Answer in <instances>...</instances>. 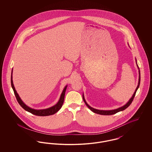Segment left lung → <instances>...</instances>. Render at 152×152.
Here are the masks:
<instances>
[{"label": "left lung", "instance_id": "obj_1", "mask_svg": "<svg viewBox=\"0 0 152 152\" xmlns=\"http://www.w3.org/2000/svg\"><path fill=\"white\" fill-rule=\"evenodd\" d=\"M136 63H137V61H136ZM137 65L138 68V69H139V67H138V66L137 63ZM138 72H139V79H138V83L137 87L136 88V89L135 90V92H134V93L133 94V96H132V97H131V99H130V100H129V101H128V102H127L125 105H124V106L121 107H120V108H118L116 109H114V110H103L96 109L92 108L91 107H90V106L87 104V102H86V100H85V99H84V95H83V100L84 101L85 104H86V105L88 107V108H89L90 110H91L93 112H94L95 113L99 114V115H114V114H115V113H117V112H118L123 111L124 110H125V109L127 108L130 105V104H131V103L132 102V101L133 100L134 97V96H135V95H136V92H137V91L138 87L140 86V71L139 70V71H138Z\"/></svg>", "mask_w": 152, "mask_h": 152}]
</instances>
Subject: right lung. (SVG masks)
Returning <instances> with one entry per match:
<instances>
[{
	"label": "right lung",
	"mask_w": 152,
	"mask_h": 152,
	"mask_svg": "<svg viewBox=\"0 0 152 152\" xmlns=\"http://www.w3.org/2000/svg\"><path fill=\"white\" fill-rule=\"evenodd\" d=\"M12 71L11 72V86L13 89V91L14 92V94L15 95V97L16 98V100L18 102H19V104H20V105L23 108L24 110H26V111L28 112L29 113L36 115V116H50V115H52L55 113H56L57 112H58L60 109L61 108L63 102H64V96H65V91L66 89L67 86H65V88H64L63 92L61 93V94L60 96V99L58 102V103L55 105L54 106L50 107L49 108L44 109H39V110H36L34 109L31 108L27 106L21 100L20 97H19V94H18L16 91L15 90L14 84H13V81H12Z\"/></svg>",
	"instance_id": "1"
}]
</instances>
